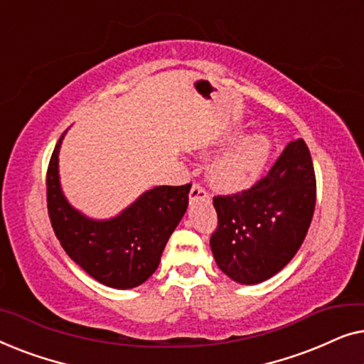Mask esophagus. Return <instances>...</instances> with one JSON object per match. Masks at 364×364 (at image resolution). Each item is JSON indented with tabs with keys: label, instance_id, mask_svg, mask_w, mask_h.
<instances>
[{
	"label": "esophagus",
	"instance_id": "1",
	"mask_svg": "<svg viewBox=\"0 0 364 364\" xmlns=\"http://www.w3.org/2000/svg\"><path fill=\"white\" fill-rule=\"evenodd\" d=\"M191 200H198V198H208L207 188L202 186V183H192L191 193H188Z\"/></svg>",
	"mask_w": 364,
	"mask_h": 364
}]
</instances>
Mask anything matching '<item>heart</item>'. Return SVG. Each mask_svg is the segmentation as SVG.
I'll list each match as a JSON object with an SVG mask.
<instances>
[{
  "instance_id": "b5f03b06",
  "label": "heart",
  "mask_w": 364,
  "mask_h": 364,
  "mask_svg": "<svg viewBox=\"0 0 364 364\" xmlns=\"http://www.w3.org/2000/svg\"><path fill=\"white\" fill-rule=\"evenodd\" d=\"M270 156V142L265 136L253 134L238 139L213 162L212 182L227 192L252 187L260 178Z\"/></svg>"
}]
</instances>
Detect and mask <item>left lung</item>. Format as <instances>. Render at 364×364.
I'll return each instance as SVG.
<instances>
[{
  "mask_svg": "<svg viewBox=\"0 0 364 364\" xmlns=\"http://www.w3.org/2000/svg\"><path fill=\"white\" fill-rule=\"evenodd\" d=\"M315 203L310 151L296 139L255 186L213 197L218 225L210 247L218 268L243 285L277 275L305 240Z\"/></svg>",
  "mask_w": 364,
  "mask_h": 364,
  "instance_id": "8db88e82",
  "label": "left lung"
}]
</instances>
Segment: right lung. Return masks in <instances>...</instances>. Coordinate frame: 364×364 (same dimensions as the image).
<instances>
[{
    "mask_svg": "<svg viewBox=\"0 0 364 364\" xmlns=\"http://www.w3.org/2000/svg\"><path fill=\"white\" fill-rule=\"evenodd\" d=\"M54 147L46 173L48 213L61 247L84 272L102 285L126 290L157 270L166 243L188 205L191 183L161 186L144 192L121 215L92 220L69 205L59 186Z\"/></svg>",
    "mask_w": 364,
    "mask_h": 364,
    "instance_id": "1",
    "label": "right lung"
}]
</instances>
